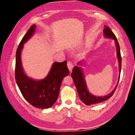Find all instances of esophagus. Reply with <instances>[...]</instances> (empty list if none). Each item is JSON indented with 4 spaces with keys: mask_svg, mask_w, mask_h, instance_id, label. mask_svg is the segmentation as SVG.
<instances>
[{
    "mask_svg": "<svg viewBox=\"0 0 135 135\" xmlns=\"http://www.w3.org/2000/svg\"><path fill=\"white\" fill-rule=\"evenodd\" d=\"M67 65H68V68L69 69V70H70V71H71L73 67H74V64H73V62H71V61H68Z\"/></svg>",
    "mask_w": 135,
    "mask_h": 135,
    "instance_id": "esophagus-1",
    "label": "esophagus"
}]
</instances>
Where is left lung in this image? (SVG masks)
<instances>
[{"label": "left lung", "instance_id": "1", "mask_svg": "<svg viewBox=\"0 0 135 135\" xmlns=\"http://www.w3.org/2000/svg\"><path fill=\"white\" fill-rule=\"evenodd\" d=\"M104 35L105 38H110L113 39L115 40V46L117 48V58L118 60V62H119V79H118V83L116 85L115 88L114 89V90L109 93V95L104 96H95L91 93H89L88 90L87 89V87L86 85V83L84 79V76L83 75V73L82 69L80 66H75L73 69V73H71V76L72 78L74 80V82L76 88V90L78 93L80 99L82 101L84 104L86 105H91L93 104H97L101 103L104 101L109 99V98L111 97L115 92V89L117 88V85L118 84L119 81V78H120V74L121 71V66H122V57L120 55V47L119 44L118 43V40L117 39L116 36L113 33V32L111 30L110 28L107 26H105V28H104ZM81 62H78V65H81Z\"/></svg>", "mask_w": 135, "mask_h": 135}]
</instances>
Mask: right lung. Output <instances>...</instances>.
<instances>
[{"label": "right lung", "mask_w": 135, "mask_h": 135, "mask_svg": "<svg viewBox=\"0 0 135 135\" xmlns=\"http://www.w3.org/2000/svg\"><path fill=\"white\" fill-rule=\"evenodd\" d=\"M36 25H32L20 43L16 54L15 79L23 97L34 107L47 109L54 105L59 97L62 80L69 75L67 62H55L44 79L36 80L27 76L23 70L21 54L25 44L34 34Z\"/></svg>", "instance_id": "1"}]
</instances>
